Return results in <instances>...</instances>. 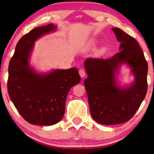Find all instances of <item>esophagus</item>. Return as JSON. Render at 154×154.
I'll return each instance as SVG.
<instances>
[{"instance_id": "34e87169", "label": "esophagus", "mask_w": 154, "mask_h": 154, "mask_svg": "<svg viewBox=\"0 0 154 154\" xmlns=\"http://www.w3.org/2000/svg\"><path fill=\"white\" fill-rule=\"evenodd\" d=\"M79 73L81 77H84L85 75H86V72H85V71L83 69H80L79 70Z\"/></svg>"}]
</instances>
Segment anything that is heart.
I'll return each instance as SVG.
<instances>
[{
	"mask_svg": "<svg viewBox=\"0 0 154 154\" xmlns=\"http://www.w3.org/2000/svg\"><path fill=\"white\" fill-rule=\"evenodd\" d=\"M96 43H97V41H95V40L92 41V42H91V45H92V46H95V44H96ZM106 50H107L106 48H105V47L102 48H101V49H100L99 50H98L97 54H98V55H100V56H101V55H103V54H104L105 53H106Z\"/></svg>",
	"mask_w": 154,
	"mask_h": 154,
	"instance_id": "heart-1",
	"label": "heart"
}]
</instances>
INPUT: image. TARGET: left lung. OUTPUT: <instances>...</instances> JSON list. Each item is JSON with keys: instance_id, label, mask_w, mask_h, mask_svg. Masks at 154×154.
I'll use <instances>...</instances> for the list:
<instances>
[{"instance_id": "obj_1", "label": "left lung", "mask_w": 154, "mask_h": 154, "mask_svg": "<svg viewBox=\"0 0 154 154\" xmlns=\"http://www.w3.org/2000/svg\"><path fill=\"white\" fill-rule=\"evenodd\" d=\"M112 29L120 42V51L109 59L87 58L84 62L88 75L84 86L91 114L97 122L106 125L129 120L147 91L148 65L138 43L121 29ZM124 63L132 68L135 82L129 87L121 89L116 86L114 74Z\"/></svg>"}]
</instances>
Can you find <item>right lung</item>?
Listing matches in <instances>:
<instances>
[{"instance_id":"obj_1","label":"right lung","mask_w":154,"mask_h":154,"mask_svg":"<svg viewBox=\"0 0 154 154\" xmlns=\"http://www.w3.org/2000/svg\"><path fill=\"white\" fill-rule=\"evenodd\" d=\"M56 28L48 24L35 27L23 36L9 63V96L20 116L32 125L50 126L60 121L65 113L68 92L81 81L77 68L56 69L43 75L29 66L35 41Z\"/></svg>"}]
</instances>
